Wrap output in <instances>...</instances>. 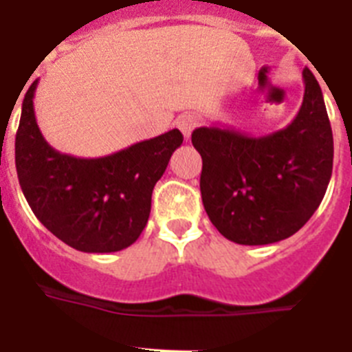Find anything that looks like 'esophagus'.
<instances>
[{"mask_svg": "<svg viewBox=\"0 0 352 352\" xmlns=\"http://www.w3.org/2000/svg\"><path fill=\"white\" fill-rule=\"evenodd\" d=\"M197 125H199V120H197L195 114H182V116L177 118V126L181 129L184 138H190L191 132H193V129Z\"/></svg>", "mask_w": 352, "mask_h": 352, "instance_id": "1", "label": "esophagus"}]
</instances>
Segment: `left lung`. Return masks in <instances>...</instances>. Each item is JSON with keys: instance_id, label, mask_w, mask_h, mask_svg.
<instances>
[{"instance_id": "8db88e82", "label": "left lung", "mask_w": 352, "mask_h": 352, "mask_svg": "<svg viewBox=\"0 0 352 352\" xmlns=\"http://www.w3.org/2000/svg\"><path fill=\"white\" fill-rule=\"evenodd\" d=\"M304 98L290 125L267 135L200 126L191 143L202 155L200 193L221 236L268 245L299 231L320 206L333 171V132L320 85L302 71Z\"/></svg>"}]
</instances>
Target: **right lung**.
<instances>
[{
	"mask_svg": "<svg viewBox=\"0 0 352 352\" xmlns=\"http://www.w3.org/2000/svg\"><path fill=\"white\" fill-rule=\"evenodd\" d=\"M28 87L16 134V170L26 202L58 240L82 252H118L143 232L152 191L182 144L181 131L166 132L96 159L73 157L50 146L35 121Z\"/></svg>",
	"mask_w": 352,
	"mask_h": 352,
	"instance_id": "1",
	"label": "right lung"
}]
</instances>
